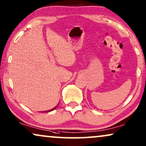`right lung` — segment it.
<instances>
[{"mask_svg": "<svg viewBox=\"0 0 146 146\" xmlns=\"http://www.w3.org/2000/svg\"><path fill=\"white\" fill-rule=\"evenodd\" d=\"M56 108H57V106H56V107L52 109V110H48V111H45V112H48V111H52V110H54V109H56Z\"/></svg>", "mask_w": 146, "mask_h": 146, "instance_id": "right-lung-1", "label": "right lung"}]
</instances>
